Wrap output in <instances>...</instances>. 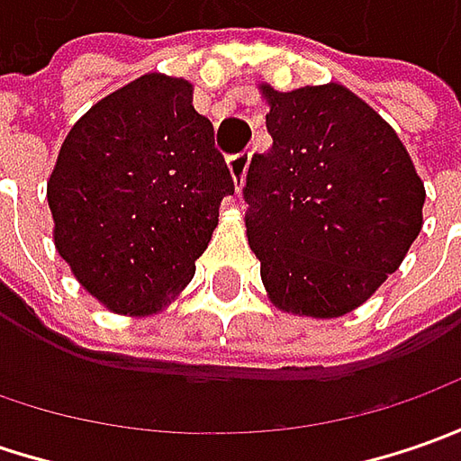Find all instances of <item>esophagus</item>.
Wrapping results in <instances>:
<instances>
[{"label":"esophagus","instance_id":"1","mask_svg":"<svg viewBox=\"0 0 461 461\" xmlns=\"http://www.w3.org/2000/svg\"><path fill=\"white\" fill-rule=\"evenodd\" d=\"M249 161H251V153H246V151L230 153V156H228V168H230V176H233V182H236L239 189L243 186V179H246Z\"/></svg>","mask_w":461,"mask_h":461}]
</instances>
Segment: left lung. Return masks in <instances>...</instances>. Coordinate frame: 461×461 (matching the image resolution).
Segmentation results:
<instances>
[{"instance_id":"obj_1","label":"left lung","mask_w":461,"mask_h":461,"mask_svg":"<svg viewBox=\"0 0 461 461\" xmlns=\"http://www.w3.org/2000/svg\"><path fill=\"white\" fill-rule=\"evenodd\" d=\"M261 92L275 143L246 174L249 246L276 308L339 318L398 269L426 189L398 133L341 84Z\"/></svg>"}]
</instances>
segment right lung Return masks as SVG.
<instances>
[{
  "label": "right lung",
  "instance_id": "add662e5",
  "mask_svg": "<svg viewBox=\"0 0 461 461\" xmlns=\"http://www.w3.org/2000/svg\"><path fill=\"white\" fill-rule=\"evenodd\" d=\"M233 189L192 84L146 74L66 135L48 179L53 240L102 305L149 315L194 276Z\"/></svg>",
  "mask_w": 461,
  "mask_h": 461
}]
</instances>
